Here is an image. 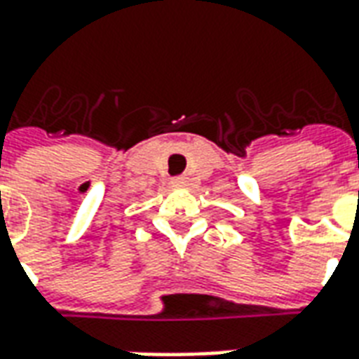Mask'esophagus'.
Returning <instances> with one entry per match:
<instances>
[{
  "label": "esophagus",
  "mask_w": 359,
  "mask_h": 359,
  "mask_svg": "<svg viewBox=\"0 0 359 359\" xmlns=\"http://www.w3.org/2000/svg\"><path fill=\"white\" fill-rule=\"evenodd\" d=\"M172 187H177V188L187 187V179H184V177H177V179H172Z\"/></svg>",
  "instance_id": "esophagus-1"
}]
</instances>
